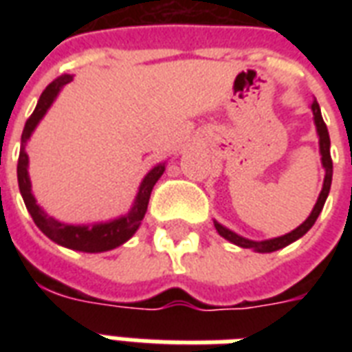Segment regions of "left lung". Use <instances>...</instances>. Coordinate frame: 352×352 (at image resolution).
I'll use <instances>...</instances> for the list:
<instances>
[{"mask_svg": "<svg viewBox=\"0 0 352 352\" xmlns=\"http://www.w3.org/2000/svg\"><path fill=\"white\" fill-rule=\"evenodd\" d=\"M312 115H314V124H316V131L318 137H320V153H322V164L325 168V179H323V188L322 192H320V197H318L316 204H314V208H312L311 215L307 217L303 223H301L296 230L289 232V234L281 235V237H274V239H267V241H252L246 239V237H241L235 232L228 230L226 226H223L221 223L214 221L215 230L219 232L221 237H225L226 241H230L234 245L241 246V248H252V250L261 252V254H267V252H276L279 248H283V246L290 245V243H294L296 239H300L307 232L311 230L312 225L316 223L318 215L322 214L323 204L327 201L329 190H331V182H333V159H331V138H329V131L327 126H325V122H323L322 111H320V104L316 100L312 102Z\"/></svg>", "mask_w": 352, "mask_h": 352, "instance_id": "left-lung-1", "label": "left lung"}]
</instances>
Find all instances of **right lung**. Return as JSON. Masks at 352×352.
Here are the masks:
<instances>
[{
	"label": "right lung",
	"instance_id": "right-lung-1",
	"mask_svg": "<svg viewBox=\"0 0 352 352\" xmlns=\"http://www.w3.org/2000/svg\"><path fill=\"white\" fill-rule=\"evenodd\" d=\"M71 80H73L71 74H62L56 80H52L51 84L45 87V91L41 93L40 100L36 104V109L32 111L29 120L25 122L23 133H21V149H19L18 159V184L30 217H32L36 226L49 239L58 243L60 246L71 248V250L96 254V252H107L124 245L138 230V226H140L144 215H146V210H148L151 190H153L155 182L159 181L160 175L164 173L166 162H160V164H157L148 171V175L144 177L142 182H140V188H138V193L137 197H135L131 210L126 215L118 217V219L107 221V223H96V225H65V223H60L54 217H49L38 206L34 195H32V190H30L29 170H27L29 168V157L25 153V144H27V140H29L32 131L38 126V122L43 118L47 109L52 106V102L58 96V93Z\"/></svg>",
	"mask_w": 352,
	"mask_h": 352
}]
</instances>
